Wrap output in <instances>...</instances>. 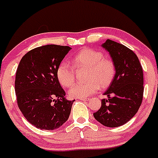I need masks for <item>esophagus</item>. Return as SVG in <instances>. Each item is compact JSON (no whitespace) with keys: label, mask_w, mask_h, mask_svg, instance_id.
Instances as JSON below:
<instances>
[{"label":"esophagus","mask_w":158,"mask_h":158,"mask_svg":"<svg viewBox=\"0 0 158 158\" xmlns=\"http://www.w3.org/2000/svg\"><path fill=\"white\" fill-rule=\"evenodd\" d=\"M79 99L81 100V101H87L89 99H88V98H80Z\"/></svg>","instance_id":"obj_1"}]
</instances>
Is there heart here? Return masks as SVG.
Segmentation results:
<instances>
[{
    "mask_svg": "<svg viewBox=\"0 0 158 158\" xmlns=\"http://www.w3.org/2000/svg\"><path fill=\"white\" fill-rule=\"evenodd\" d=\"M102 52L85 48L73 57L72 62L76 68H87L86 82L77 83L71 86L69 95L72 98H86L101 87H106L111 83L115 74V67L111 59L103 58ZM56 76L61 85L71 86L74 81V71L66 62L59 64Z\"/></svg>",
    "mask_w": 158,
    "mask_h": 158,
    "instance_id": "1",
    "label": "heart"
}]
</instances>
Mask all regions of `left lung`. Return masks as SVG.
<instances>
[{
	"label": "left lung",
	"instance_id": "8db88e82",
	"mask_svg": "<svg viewBox=\"0 0 158 158\" xmlns=\"http://www.w3.org/2000/svg\"><path fill=\"white\" fill-rule=\"evenodd\" d=\"M102 47L109 52L115 67L113 81L102 99L95 119L104 126L117 127L127 123L138 111L143 98V71L138 57L128 47L106 40Z\"/></svg>",
	"mask_w": 158,
	"mask_h": 158
}]
</instances>
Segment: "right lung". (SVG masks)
Here are the masks:
<instances>
[{
  "mask_svg": "<svg viewBox=\"0 0 158 158\" xmlns=\"http://www.w3.org/2000/svg\"><path fill=\"white\" fill-rule=\"evenodd\" d=\"M71 47L50 44L30 50L23 57L15 80L17 104L29 123L53 130L69 119L74 100L65 99L56 71Z\"/></svg>",
  "mask_w": 158,
  "mask_h": 158,
  "instance_id": "obj_1",
  "label": "right lung"
}]
</instances>
